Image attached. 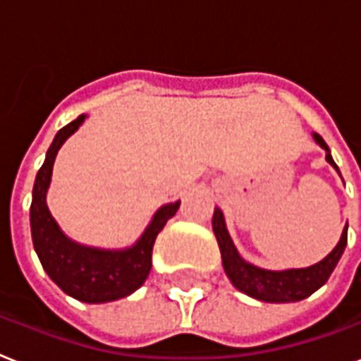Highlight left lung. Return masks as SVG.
I'll list each match as a JSON object with an SVG mask.
<instances>
[{
  "instance_id": "left-lung-1",
  "label": "left lung",
  "mask_w": 361,
  "mask_h": 361,
  "mask_svg": "<svg viewBox=\"0 0 361 361\" xmlns=\"http://www.w3.org/2000/svg\"><path fill=\"white\" fill-rule=\"evenodd\" d=\"M313 139L321 148L326 150V161L339 172L338 165L334 163L330 148L323 140V137L313 133ZM341 174V172H339ZM347 230L348 224L343 228L341 239L330 254L319 263L306 269H287V271H265L259 267L247 263L239 256L235 245L231 241L226 230L224 215L219 207L213 213V231H215L216 243L221 248L222 267L226 271L230 282L241 293L252 298H257L262 302H298L315 293L321 286L326 283L332 271L338 265L343 250L347 247Z\"/></svg>"
}]
</instances>
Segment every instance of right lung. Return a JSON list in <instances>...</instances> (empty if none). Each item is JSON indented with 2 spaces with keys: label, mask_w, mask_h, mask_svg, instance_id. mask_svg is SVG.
I'll use <instances>...</instances> for the list:
<instances>
[{
  "label": "right lung",
  "mask_w": 361,
  "mask_h": 361,
  "mask_svg": "<svg viewBox=\"0 0 361 361\" xmlns=\"http://www.w3.org/2000/svg\"><path fill=\"white\" fill-rule=\"evenodd\" d=\"M83 120L85 114H79L74 122L66 124L55 135L35 180L29 216L33 247L48 276L75 300L102 304L128 297L145 283L152 269L155 237L165 228L166 221L176 215L180 200L159 207L139 241L124 250L83 247L68 239L46 206V192L59 148L70 135L78 131Z\"/></svg>",
  "instance_id": "right-lung-1"
}]
</instances>
